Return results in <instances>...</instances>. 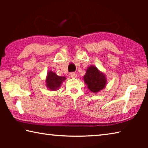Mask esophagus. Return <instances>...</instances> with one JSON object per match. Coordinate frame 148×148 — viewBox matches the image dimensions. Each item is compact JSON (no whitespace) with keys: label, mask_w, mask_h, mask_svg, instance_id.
Listing matches in <instances>:
<instances>
[{"label":"esophagus","mask_w":148,"mask_h":148,"mask_svg":"<svg viewBox=\"0 0 148 148\" xmlns=\"http://www.w3.org/2000/svg\"><path fill=\"white\" fill-rule=\"evenodd\" d=\"M70 76L72 77V78H74V77H76L77 76V74L75 73V72H71V73H70Z\"/></svg>","instance_id":"34e87169"}]
</instances>
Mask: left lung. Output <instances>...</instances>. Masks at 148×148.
I'll list each match as a JSON object with an SVG mask.
<instances>
[{"label": "left lung", "mask_w": 148, "mask_h": 148, "mask_svg": "<svg viewBox=\"0 0 148 148\" xmlns=\"http://www.w3.org/2000/svg\"><path fill=\"white\" fill-rule=\"evenodd\" d=\"M85 83L89 90L93 92H97L105 87L106 78L104 75L100 72L97 67L91 66L87 70L84 77Z\"/></svg>", "instance_id": "8db88e82"}]
</instances>
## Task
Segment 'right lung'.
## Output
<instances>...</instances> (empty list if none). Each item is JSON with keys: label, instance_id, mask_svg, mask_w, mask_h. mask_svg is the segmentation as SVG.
I'll list each match as a JSON object with an SVG mask.
<instances>
[{"label": "right lung", "instance_id": "add662e5", "mask_svg": "<svg viewBox=\"0 0 148 148\" xmlns=\"http://www.w3.org/2000/svg\"><path fill=\"white\" fill-rule=\"evenodd\" d=\"M65 79L64 77L59 76L52 71L47 73L46 81V86L51 90H57L61 86L62 82Z\"/></svg>", "mask_w": 148, "mask_h": 148}]
</instances>
